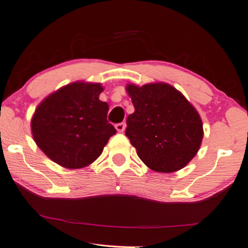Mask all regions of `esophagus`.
Wrapping results in <instances>:
<instances>
[{"instance_id":"1","label":"esophagus","mask_w":248,"mask_h":248,"mask_svg":"<svg viewBox=\"0 0 248 248\" xmlns=\"http://www.w3.org/2000/svg\"><path fill=\"white\" fill-rule=\"evenodd\" d=\"M116 129H117V131H119V132H124V129H125V124H124V123L117 124H116Z\"/></svg>"}]
</instances>
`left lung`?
<instances>
[{
  "instance_id": "1",
  "label": "left lung",
  "mask_w": 248,
  "mask_h": 248,
  "mask_svg": "<svg viewBox=\"0 0 248 248\" xmlns=\"http://www.w3.org/2000/svg\"><path fill=\"white\" fill-rule=\"evenodd\" d=\"M135 112L127 118L125 136L146 166L159 173L176 172L200 149V114L180 91L167 83L125 86Z\"/></svg>"
}]
</instances>
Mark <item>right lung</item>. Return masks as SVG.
Returning a JSON list of instances; mask_svg holds the SVG:
<instances>
[{"label": "right lung", "instance_id": "obj_1", "mask_svg": "<svg viewBox=\"0 0 248 248\" xmlns=\"http://www.w3.org/2000/svg\"><path fill=\"white\" fill-rule=\"evenodd\" d=\"M100 83L73 82L41 101L31 119L38 147L58 165L83 169L102 154L117 130L108 123L109 106L99 99Z\"/></svg>", "mask_w": 248, "mask_h": 248}]
</instances>
